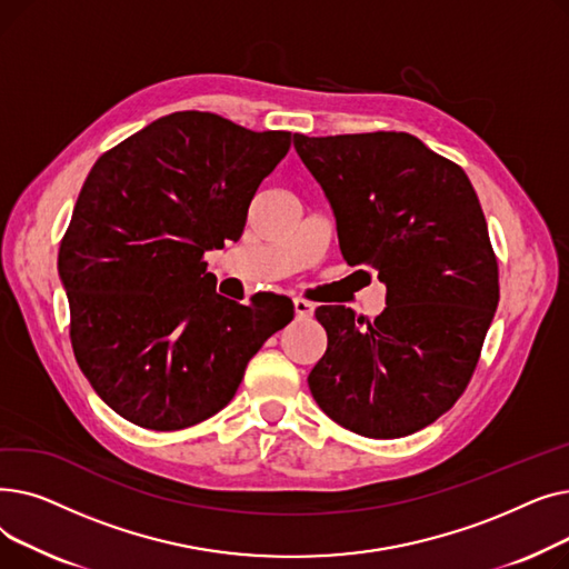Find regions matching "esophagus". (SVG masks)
I'll use <instances>...</instances> for the list:
<instances>
[{
    "instance_id": "esophagus-1",
    "label": "esophagus",
    "mask_w": 569,
    "mask_h": 569,
    "mask_svg": "<svg viewBox=\"0 0 569 569\" xmlns=\"http://www.w3.org/2000/svg\"><path fill=\"white\" fill-rule=\"evenodd\" d=\"M292 307H295V316L297 318H311L313 316V307L307 300H300V297H297V300H292Z\"/></svg>"
}]
</instances>
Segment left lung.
Masks as SVG:
<instances>
[{"label": "left lung", "mask_w": 569, "mask_h": 569, "mask_svg": "<svg viewBox=\"0 0 569 569\" xmlns=\"http://www.w3.org/2000/svg\"><path fill=\"white\" fill-rule=\"evenodd\" d=\"M292 144L332 207L343 260L387 288L373 322L316 309L327 350L311 395L360 436L420 431L466 390L498 307L482 204L457 163L410 133H295Z\"/></svg>", "instance_id": "obj_1"}]
</instances>
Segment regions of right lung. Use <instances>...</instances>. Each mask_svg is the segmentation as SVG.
Returning a JSON list of instances; mask_svg holds the SVG:
<instances>
[{
	"label": "right lung",
	"mask_w": 569,
	"mask_h": 569,
	"mask_svg": "<svg viewBox=\"0 0 569 569\" xmlns=\"http://www.w3.org/2000/svg\"><path fill=\"white\" fill-rule=\"evenodd\" d=\"M288 131H249L212 112L159 117L89 170L59 247L76 360L124 420L177 431L230 403L288 297L217 292L204 251L242 237Z\"/></svg>",
	"instance_id": "obj_1"
}]
</instances>
